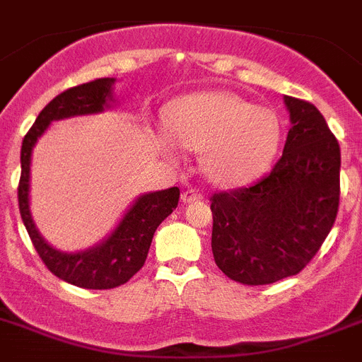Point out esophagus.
<instances>
[{"mask_svg": "<svg viewBox=\"0 0 362 362\" xmlns=\"http://www.w3.org/2000/svg\"><path fill=\"white\" fill-rule=\"evenodd\" d=\"M204 194L200 193L199 189H194V187H189V189H185L184 193H182V200H184V202H194V200H200Z\"/></svg>", "mask_w": 362, "mask_h": 362, "instance_id": "1", "label": "esophagus"}]
</instances>
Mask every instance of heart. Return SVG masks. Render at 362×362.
I'll list each match as a JSON object with an SVG mask.
<instances>
[{
  "label": "heart",
  "instance_id": "obj_1",
  "mask_svg": "<svg viewBox=\"0 0 362 362\" xmlns=\"http://www.w3.org/2000/svg\"><path fill=\"white\" fill-rule=\"evenodd\" d=\"M169 133L191 149L202 151L209 178L218 184H238L259 175L281 140L275 112L253 107L228 93L187 94L169 107ZM173 153L175 146L165 140Z\"/></svg>",
  "mask_w": 362,
  "mask_h": 362
}]
</instances>
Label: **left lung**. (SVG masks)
Instances as JSON below:
<instances>
[{
    "mask_svg": "<svg viewBox=\"0 0 362 362\" xmlns=\"http://www.w3.org/2000/svg\"><path fill=\"white\" fill-rule=\"evenodd\" d=\"M284 103L291 127L272 171L211 197L213 257L240 284H273L303 272L339 211L337 138L313 103L291 96Z\"/></svg>",
    "mask_w": 362,
    "mask_h": 362,
    "instance_id": "8db88e82",
    "label": "left lung"
}]
</instances>
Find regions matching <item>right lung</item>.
<instances>
[{"label":"right lung","mask_w":362,"mask_h":362,"mask_svg":"<svg viewBox=\"0 0 362 362\" xmlns=\"http://www.w3.org/2000/svg\"><path fill=\"white\" fill-rule=\"evenodd\" d=\"M112 83L115 78H98L89 83L71 87L58 94L52 102L43 107L36 122L25 134L21 144V177L18 185V202L23 224L36 247L37 255L43 260L50 273L58 279L86 290H111L125 282L142 269L149 253L151 240L156 228L168 218L173 209L178 206L180 189L169 187L155 193L138 197L129 207L120 224L116 226L109 237L98 246L78 253H64L49 246L34 226L29 209V180H30V156L34 144L45 133L50 122L71 118L80 115L102 112L112 100Z\"/></svg>","instance_id":"1"}]
</instances>
